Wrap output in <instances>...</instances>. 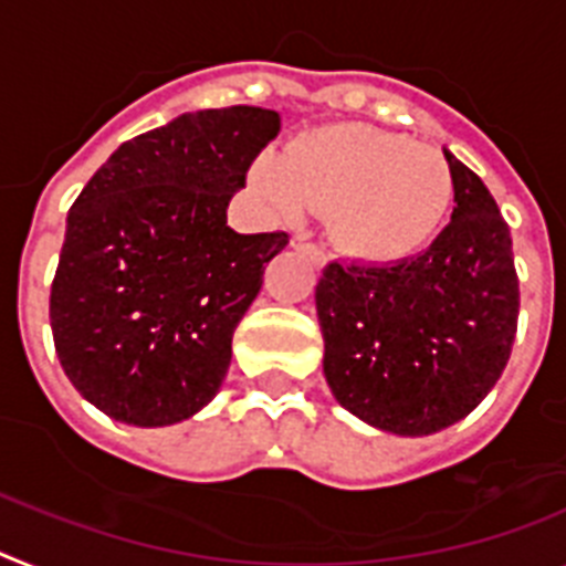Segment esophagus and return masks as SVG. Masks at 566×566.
Listing matches in <instances>:
<instances>
[{"mask_svg":"<svg viewBox=\"0 0 566 566\" xmlns=\"http://www.w3.org/2000/svg\"><path fill=\"white\" fill-rule=\"evenodd\" d=\"M293 247H296V250H302V253H305L307 259H311L313 264H316V268H325L327 255H325V250H322L319 244H313V241H307L305 235H296V239H293Z\"/></svg>","mask_w":566,"mask_h":566,"instance_id":"esophagus-1","label":"esophagus"}]
</instances>
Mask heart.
<instances>
[{
	"label": "heart",
	"mask_w": 566,
	"mask_h": 566,
	"mask_svg": "<svg viewBox=\"0 0 566 566\" xmlns=\"http://www.w3.org/2000/svg\"><path fill=\"white\" fill-rule=\"evenodd\" d=\"M255 184L287 218L331 212L334 241L363 261H397L420 250L454 198L443 151L371 126L313 132L284 160H261Z\"/></svg>",
	"instance_id": "heart-1"
}]
</instances>
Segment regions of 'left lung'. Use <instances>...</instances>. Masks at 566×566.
I'll list each match as a JSON object with an SVG mask.
<instances>
[{
    "mask_svg": "<svg viewBox=\"0 0 566 566\" xmlns=\"http://www.w3.org/2000/svg\"><path fill=\"white\" fill-rule=\"evenodd\" d=\"M452 224L426 253L394 264L331 261L316 284L325 377L359 420L431 434L467 417L495 386L517 331L510 224L467 164Z\"/></svg>",
    "mask_w": 566,
    "mask_h": 566,
    "instance_id": "obj_1",
    "label": "left lung"
}]
</instances>
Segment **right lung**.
I'll return each mask as SVG.
<instances>
[{"instance_id":"obj_1","label":"right lung","mask_w":566,"mask_h":566,"mask_svg":"<svg viewBox=\"0 0 566 566\" xmlns=\"http://www.w3.org/2000/svg\"><path fill=\"white\" fill-rule=\"evenodd\" d=\"M279 126L259 106L180 114L126 140L71 203L51 334L71 386L103 415L172 426L221 388L264 264L291 241L227 227Z\"/></svg>"}]
</instances>
